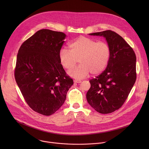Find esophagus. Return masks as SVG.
<instances>
[{"label":"esophagus","mask_w":149,"mask_h":149,"mask_svg":"<svg viewBox=\"0 0 149 149\" xmlns=\"http://www.w3.org/2000/svg\"><path fill=\"white\" fill-rule=\"evenodd\" d=\"M81 82H82V81H81V80H80V79H75L74 80V82H76V83H81Z\"/></svg>","instance_id":"1"}]
</instances>
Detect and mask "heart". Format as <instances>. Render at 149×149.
Returning <instances> with one entry per match:
<instances>
[{"label":"heart","mask_w":149,"mask_h":149,"mask_svg":"<svg viewBox=\"0 0 149 149\" xmlns=\"http://www.w3.org/2000/svg\"><path fill=\"white\" fill-rule=\"evenodd\" d=\"M70 50L62 49L59 54V62L66 70L72 68L79 61L80 64L68 72L75 78L86 77L101 73L107 67L111 56V49L106 42L80 36L69 44Z\"/></svg>","instance_id":"obj_1"}]
</instances>
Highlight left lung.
<instances>
[{
    "instance_id": "8db88e82",
    "label": "left lung",
    "mask_w": 149,
    "mask_h": 149,
    "mask_svg": "<svg viewBox=\"0 0 149 149\" xmlns=\"http://www.w3.org/2000/svg\"><path fill=\"white\" fill-rule=\"evenodd\" d=\"M105 38L111 56L105 70L90 80L86 97L97 112L109 114L118 110L128 97L136 80V56L133 48L118 33L107 30L90 33Z\"/></svg>"
}]
</instances>
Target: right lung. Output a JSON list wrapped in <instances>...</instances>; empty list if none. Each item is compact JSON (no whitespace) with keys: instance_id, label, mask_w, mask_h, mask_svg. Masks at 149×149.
Masks as SVG:
<instances>
[{"instance_id":"add662e5","label":"right lung","mask_w":149,"mask_h":149,"mask_svg":"<svg viewBox=\"0 0 149 149\" xmlns=\"http://www.w3.org/2000/svg\"><path fill=\"white\" fill-rule=\"evenodd\" d=\"M65 37L63 32L39 30L24 42L17 55L16 82L30 108L44 116L61 107L74 84L59 62Z\"/></svg>"}]
</instances>
